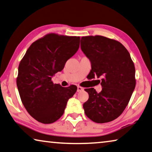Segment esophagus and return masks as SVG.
Returning <instances> with one entry per match:
<instances>
[{
    "label": "esophagus",
    "mask_w": 152,
    "mask_h": 152,
    "mask_svg": "<svg viewBox=\"0 0 152 152\" xmlns=\"http://www.w3.org/2000/svg\"><path fill=\"white\" fill-rule=\"evenodd\" d=\"M84 90V88L83 87H81L80 86H77V92H81V91H83Z\"/></svg>",
    "instance_id": "34e87169"
}]
</instances>
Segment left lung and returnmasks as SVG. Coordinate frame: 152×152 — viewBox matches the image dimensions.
<instances>
[{"label": "left lung", "mask_w": 152, "mask_h": 152, "mask_svg": "<svg viewBox=\"0 0 152 152\" xmlns=\"http://www.w3.org/2000/svg\"><path fill=\"white\" fill-rule=\"evenodd\" d=\"M80 48L91 61L90 79L102 78L100 93L94 88L85 89L88 93L83 104L85 114L97 123L112 121L123 112L135 88L131 55L121 43L102 36L82 37Z\"/></svg>", "instance_id": "1"}]
</instances>
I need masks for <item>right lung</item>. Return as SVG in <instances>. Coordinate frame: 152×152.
<instances>
[{
    "mask_svg": "<svg viewBox=\"0 0 152 152\" xmlns=\"http://www.w3.org/2000/svg\"><path fill=\"white\" fill-rule=\"evenodd\" d=\"M80 37L49 34L33 42L18 67L17 86L21 102L31 116L51 124L64 114L77 86L62 87L52 77L64 69L79 49Z\"/></svg>",
    "mask_w": 152,
    "mask_h": 152,
    "instance_id": "right-lung-1",
    "label": "right lung"
}]
</instances>
